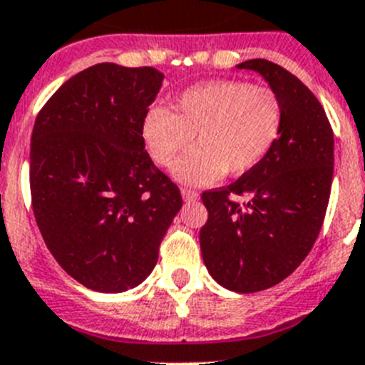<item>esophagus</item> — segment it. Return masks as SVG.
I'll list each match as a JSON object with an SVG mask.
<instances>
[{"mask_svg":"<svg viewBox=\"0 0 365 365\" xmlns=\"http://www.w3.org/2000/svg\"><path fill=\"white\" fill-rule=\"evenodd\" d=\"M180 193H182L185 201H195V199L199 197V193L195 192V190H192V188H182V190H180Z\"/></svg>","mask_w":365,"mask_h":365,"instance_id":"1","label":"esophagus"}]
</instances>
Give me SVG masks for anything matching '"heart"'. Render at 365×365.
Wrapping results in <instances>:
<instances>
[{
	"instance_id": "heart-1",
	"label": "heart",
	"mask_w": 365,
	"mask_h": 365,
	"mask_svg": "<svg viewBox=\"0 0 365 365\" xmlns=\"http://www.w3.org/2000/svg\"><path fill=\"white\" fill-rule=\"evenodd\" d=\"M282 124V98L274 89L221 80L186 89L173 111L151 109L143 138L155 163L173 168L195 136L198 148L175 167V177L208 185L222 173L237 177L256 168L278 140Z\"/></svg>"
}]
</instances>
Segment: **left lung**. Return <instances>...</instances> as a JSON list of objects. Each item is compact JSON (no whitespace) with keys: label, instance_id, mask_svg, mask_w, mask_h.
Returning <instances> with one entry per match:
<instances>
[{"label":"left lung","instance_id":"1","mask_svg":"<svg viewBox=\"0 0 365 365\" xmlns=\"http://www.w3.org/2000/svg\"><path fill=\"white\" fill-rule=\"evenodd\" d=\"M237 69L257 71L278 93L282 133L250 172L202 192L208 221L199 243L212 278L248 294L278 285L311 252L331 195L334 138L322 104L294 74L259 58ZM235 195L249 201L235 202Z\"/></svg>","mask_w":365,"mask_h":365}]
</instances>
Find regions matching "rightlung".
I'll use <instances>...</instances> for the list:
<instances>
[{"label":"right lung","mask_w":365,"mask_h":365,"mask_svg":"<svg viewBox=\"0 0 365 365\" xmlns=\"http://www.w3.org/2000/svg\"><path fill=\"white\" fill-rule=\"evenodd\" d=\"M164 74L96 63L67 80L38 113L31 197L45 245L71 278L124 292L150 276L182 206L155 166L143 124Z\"/></svg>","instance_id":"obj_1"}]
</instances>
